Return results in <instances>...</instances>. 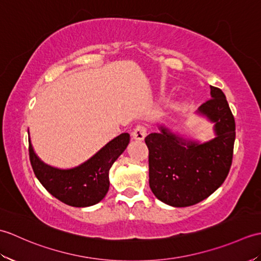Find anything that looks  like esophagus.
<instances>
[{
  "mask_svg": "<svg viewBox=\"0 0 261 261\" xmlns=\"http://www.w3.org/2000/svg\"><path fill=\"white\" fill-rule=\"evenodd\" d=\"M146 136H147V129L146 126L143 125H138L136 126V129L132 131V137H134L135 140L142 141L146 138Z\"/></svg>",
  "mask_w": 261,
  "mask_h": 261,
  "instance_id": "esophagus-1",
  "label": "esophagus"
}]
</instances>
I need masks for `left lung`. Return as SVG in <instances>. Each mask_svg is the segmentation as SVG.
I'll return each instance as SVG.
<instances>
[{
  "mask_svg": "<svg viewBox=\"0 0 261 261\" xmlns=\"http://www.w3.org/2000/svg\"><path fill=\"white\" fill-rule=\"evenodd\" d=\"M211 97L198 113L214 123L215 138L204 143L186 140L160 125L146 137L149 186L160 201L175 207L197 204L223 184L231 168L236 122L224 93L211 86Z\"/></svg>",
  "mask_w": 261,
  "mask_h": 261,
  "instance_id": "8db88e82",
  "label": "left lung"
}]
</instances>
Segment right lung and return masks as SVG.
<instances>
[{
    "label": "right lung",
    "mask_w": 261,
    "mask_h": 261,
    "mask_svg": "<svg viewBox=\"0 0 261 261\" xmlns=\"http://www.w3.org/2000/svg\"><path fill=\"white\" fill-rule=\"evenodd\" d=\"M129 141V134H121L84 164L70 169H58L39 159L29 139L30 163L38 180L60 202L75 207L92 206L107 195L110 168Z\"/></svg>",
    "instance_id": "1"
}]
</instances>
